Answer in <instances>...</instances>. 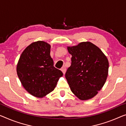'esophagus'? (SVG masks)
I'll return each instance as SVG.
<instances>
[{"label":"esophagus","mask_w":126,"mask_h":126,"mask_svg":"<svg viewBox=\"0 0 126 126\" xmlns=\"http://www.w3.org/2000/svg\"><path fill=\"white\" fill-rule=\"evenodd\" d=\"M61 70H62V72L63 73V74L64 75L65 72H66V69H65V67H62L61 69Z\"/></svg>","instance_id":"obj_1"}]
</instances>
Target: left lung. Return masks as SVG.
Masks as SVG:
<instances>
[{
	"label": "left lung",
	"instance_id": "8db88e82",
	"mask_svg": "<svg viewBox=\"0 0 126 126\" xmlns=\"http://www.w3.org/2000/svg\"><path fill=\"white\" fill-rule=\"evenodd\" d=\"M72 55L65 77L72 92L81 100L91 99L106 82L109 61L99 48L90 42L67 47Z\"/></svg>",
	"mask_w": 126,
	"mask_h": 126
}]
</instances>
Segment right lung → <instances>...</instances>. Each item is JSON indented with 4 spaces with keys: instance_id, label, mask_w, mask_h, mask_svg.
Segmentation results:
<instances>
[{
    "instance_id": "1",
    "label": "right lung",
    "mask_w": 126,
    "mask_h": 126,
    "mask_svg": "<svg viewBox=\"0 0 126 126\" xmlns=\"http://www.w3.org/2000/svg\"><path fill=\"white\" fill-rule=\"evenodd\" d=\"M50 48V45L44 41L33 42L22 52L17 64V74L22 86L38 98L54 91L63 75L54 67Z\"/></svg>"
}]
</instances>
